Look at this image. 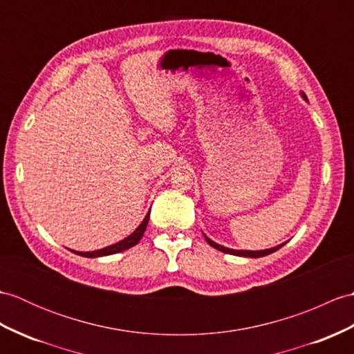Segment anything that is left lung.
Here are the masks:
<instances>
[{
	"label": "left lung",
	"instance_id": "1",
	"mask_svg": "<svg viewBox=\"0 0 354 354\" xmlns=\"http://www.w3.org/2000/svg\"><path fill=\"white\" fill-rule=\"evenodd\" d=\"M301 96L305 97V100H306V95H305V93H301ZM205 240L208 241V244H209V245H212V248L217 249V250H220V252H225V253H229V254H236V257H248V258H261V257H266V254L273 253V252H276V250L281 249L282 245H283V244H281V245H276V248H271V249H267V250H258V252H253V250H234V249L223 248V245H220V244H217V243H214V241H211L207 235H205Z\"/></svg>",
	"mask_w": 354,
	"mask_h": 354
}]
</instances>
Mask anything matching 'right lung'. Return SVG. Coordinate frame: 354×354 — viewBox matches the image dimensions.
<instances>
[{"label":"right lung","mask_w":354,"mask_h":354,"mask_svg":"<svg viewBox=\"0 0 354 354\" xmlns=\"http://www.w3.org/2000/svg\"><path fill=\"white\" fill-rule=\"evenodd\" d=\"M151 212V211H149ZM149 212H147L145 220L142 221V225H140L136 231L131 234L129 236H127L125 240H122L116 244L113 245H109V248H104L101 250H95V252H75L72 250L73 253L80 254V257H86V258H97V257H106V254H113V253H119V252H123L127 250L129 248H133V245H136L140 240H142V236L146 231V226H147V221H149Z\"/></svg>","instance_id":"1"}]
</instances>
